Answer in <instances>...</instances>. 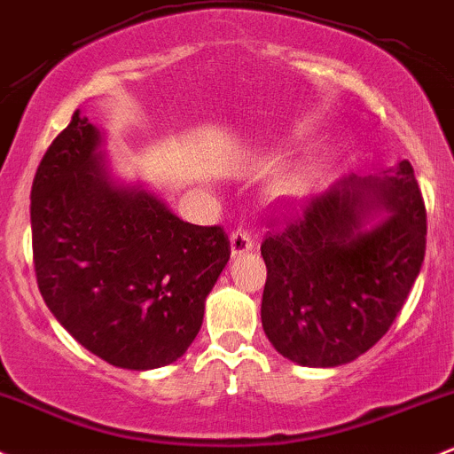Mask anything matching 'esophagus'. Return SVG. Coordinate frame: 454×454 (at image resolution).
Returning a JSON list of instances; mask_svg holds the SVG:
<instances>
[{"instance_id":"obj_1","label":"esophagus","mask_w":454,"mask_h":454,"mask_svg":"<svg viewBox=\"0 0 454 454\" xmlns=\"http://www.w3.org/2000/svg\"><path fill=\"white\" fill-rule=\"evenodd\" d=\"M254 247V239L247 235L246 231H235L231 235V254L232 258L241 256V254H247Z\"/></svg>"}]
</instances>
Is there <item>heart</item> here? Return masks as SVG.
Instances as JSON below:
<instances>
[{"label": "heart", "mask_w": 454, "mask_h": 454, "mask_svg": "<svg viewBox=\"0 0 454 454\" xmlns=\"http://www.w3.org/2000/svg\"><path fill=\"white\" fill-rule=\"evenodd\" d=\"M303 189L301 178H286V181H280L273 185V196L280 198V200H286V198H295Z\"/></svg>", "instance_id": "heart-1"}]
</instances>
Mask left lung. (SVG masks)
<instances>
[{
    "instance_id": "obj_1",
    "label": "left lung",
    "mask_w": 454,
    "mask_h": 454,
    "mask_svg": "<svg viewBox=\"0 0 454 454\" xmlns=\"http://www.w3.org/2000/svg\"><path fill=\"white\" fill-rule=\"evenodd\" d=\"M427 213L410 161L383 176L338 178L261 246V318L300 366L360 357L390 330L425 261Z\"/></svg>"
}]
</instances>
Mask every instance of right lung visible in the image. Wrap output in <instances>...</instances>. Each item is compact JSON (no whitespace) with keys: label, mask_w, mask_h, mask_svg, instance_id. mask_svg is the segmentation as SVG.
Instances as JSON below:
<instances>
[{"label":"right lung","mask_w":454,"mask_h":454,"mask_svg":"<svg viewBox=\"0 0 454 454\" xmlns=\"http://www.w3.org/2000/svg\"><path fill=\"white\" fill-rule=\"evenodd\" d=\"M106 131L77 112L32 185L41 295L90 353L127 371L176 362L231 258L219 226H196L106 161Z\"/></svg>","instance_id":"right-lung-1"}]
</instances>
